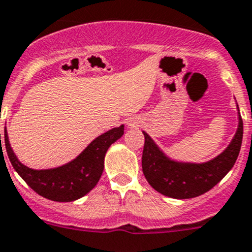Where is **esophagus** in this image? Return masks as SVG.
<instances>
[{
    "label": "esophagus",
    "instance_id": "obj_1",
    "mask_svg": "<svg viewBox=\"0 0 252 252\" xmlns=\"http://www.w3.org/2000/svg\"><path fill=\"white\" fill-rule=\"evenodd\" d=\"M134 126V123H131V124H130V126Z\"/></svg>",
    "mask_w": 252,
    "mask_h": 252
}]
</instances>
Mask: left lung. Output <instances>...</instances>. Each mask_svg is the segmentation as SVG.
<instances>
[{"label":"left lung","mask_w":252,"mask_h":252,"mask_svg":"<svg viewBox=\"0 0 252 252\" xmlns=\"http://www.w3.org/2000/svg\"><path fill=\"white\" fill-rule=\"evenodd\" d=\"M143 134L145 143L141 166L149 185L155 191L171 198H194L212 189L234 166L243 141V119L239 112V126L230 145L216 158L204 163L170 160L145 131Z\"/></svg>","instance_id":"left-lung-1"}]
</instances>
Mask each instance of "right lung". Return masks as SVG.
Wrapping results in <instances>:
<instances>
[{
	"mask_svg": "<svg viewBox=\"0 0 252 252\" xmlns=\"http://www.w3.org/2000/svg\"><path fill=\"white\" fill-rule=\"evenodd\" d=\"M123 134L124 126L111 129L94 139L71 162L50 170H32L19 162L9 145L6 129L4 144L13 168L34 192L50 201L72 202L84 197L97 185L103 172L107 150Z\"/></svg>",
	"mask_w": 252,
	"mask_h": 252,
	"instance_id": "add662e5",
	"label": "right lung"
}]
</instances>
